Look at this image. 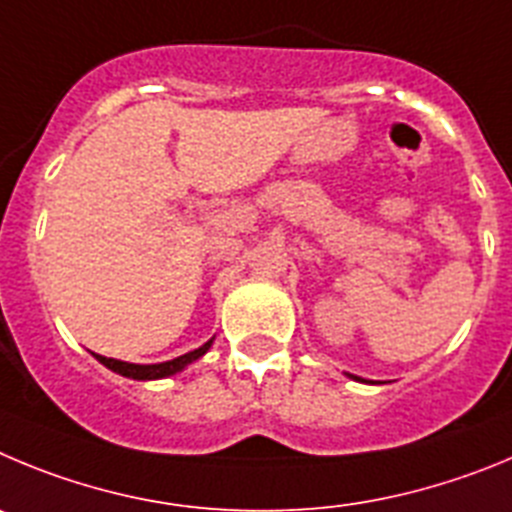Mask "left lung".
<instances>
[{"label": "left lung", "instance_id": "obj_1", "mask_svg": "<svg viewBox=\"0 0 512 512\" xmlns=\"http://www.w3.org/2000/svg\"><path fill=\"white\" fill-rule=\"evenodd\" d=\"M352 377H354V375H352Z\"/></svg>", "mask_w": 512, "mask_h": 512}]
</instances>
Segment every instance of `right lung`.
Returning a JSON list of instances; mask_svg holds the SVG:
<instances>
[{
	"label": "right lung",
	"mask_w": 512,
	"mask_h": 512,
	"mask_svg": "<svg viewBox=\"0 0 512 512\" xmlns=\"http://www.w3.org/2000/svg\"><path fill=\"white\" fill-rule=\"evenodd\" d=\"M211 342H214V339H209L204 347L193 349V352H188V354H181V357H176V359H168V362H158V365H132V362H122V359H112V357H101V354H94V357L99 359L101 365L109 367V370L117 372V375H122V377H132V380H160V377L176 375V372H181L183 367H188L191 362H196L199 357H204V354L209 352Z\"/></svg>",
	"instance_id": "1"
}]
</instances>
